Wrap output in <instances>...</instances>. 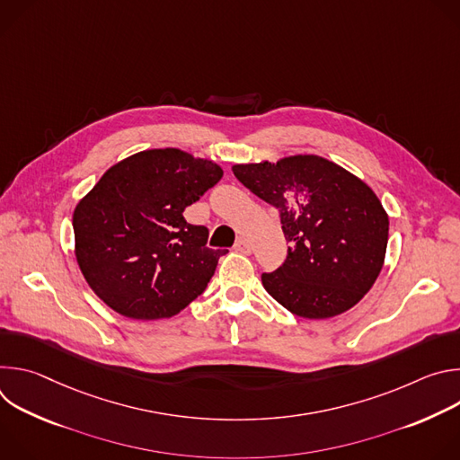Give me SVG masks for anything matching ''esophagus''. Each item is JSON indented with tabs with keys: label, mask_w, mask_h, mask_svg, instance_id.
Masks as SVG:
<instances>
[{
	"label": "esophagus",
	"mask_w": 460,
	"mask_h": 460,
	"mask_svg": "<svg viewBox=\"0 0 460 460\" xmlns=\"http://www.w3.org/2000/svg\"><path fill=\"white\" fill-rule=\"evenodd\" d=\"M234 249H236V251H240V252H243V254H249L252 247H251L249 240H245V238H238V240H236V243H234Z\"/></svg>",
	"instance_id": "esophagus-1"
}]
</instances>
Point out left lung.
Listing matches in <instances>:
<instances>
[{
	"mask_svg": "<svg viewBox=\"0 0 460 460\" xmlns=\"http://www.w3.org/2000/svg\"><path fill=\"white\" fill-rule=\"evenodd\" d=\"M233 172L280 215L288 256L279 270L261 275L279 304L304 318H330L371 289L384 264L389 222L362 180L313 155L234 165Z\"/></svg>",
	"mask_w": 460,
	"mask_h": 460,
	"instance_id": "8db88e82",
	"label": "left lung"
}]
</instances>
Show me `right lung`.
Returning a JSON list of instances; mask_svg holds the SVG:
<instances>
[{"instance_id":"right-lung-1","label":"right lung","mask_w":460,"mask_h":460,"mask_svg":"<svg viewBox=\"0 0 460 460\" xmlns=\"http://www.w3.org/2000/svg\"><path fill=\"white\" fill-rule=\"evenodd\" d=\"M224 171L180 149H153L112 165L76 206L78 266L116 313L169 318L202 295L222 249L209 229L183 218L187 206L215 187Z\"/></svg>"}]
</instances>
